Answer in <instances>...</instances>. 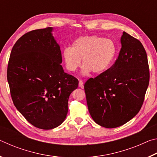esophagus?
Segmentation results:
<instances>
[{"instance_id":"esophagus-1","label":"esophagus","mask_w":157,"mask_h":157,"mask_svg":"<svg viewBox=\"0 0 157 157\" xmlns=\"http://www.w3.org/2000/svg\"><path fill=\"white\" fill-rule=\"evenodd\" d=\"M83 81L82 80H79V87H80V88L83 89L84 88V85H83Z\"/></svg>"}]
</instances>
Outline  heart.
Here are the masks:
<instances>
[{
  "mask_svg": "<svg viewBox=\"0 0 157 157\" xmlns=\"http://www.w3.org/2000/svg\"><path fill=\"white\" fill-rule=\"evenodd\" d=\"M117 52V46L113 40L96 35L82 36L73 42L71 48L63 51V59L66 67L71 72H75L81 65L82 74L88 75L91 71L99 75L109 68Z\"/></svg>",
  "mask_w": 157,
  "mask_h": 157,
  "instance_id": "1",
  "label": "heart"
}]
</instances>
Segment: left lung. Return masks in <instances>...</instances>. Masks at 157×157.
Instances as JSON below:
<instances>
[{
    "label": "left lung",
    "mask_w": 157,
    "mask_h": 157,
    "mask_svg": "<svg viewBox=\"0 0 157 157\" xmlns=\"http://www.w3.org/2000/svg\"><path fill=\"white\" fill-rule=\"evenodd\" d=\"M121 43L113 65L84 84L91 116L106 128L123 125L139 113L150 81L147 54L140 41L123 32Z\"/></svg>",
    "instance_id": "left-lung-1"
}]
</instances>
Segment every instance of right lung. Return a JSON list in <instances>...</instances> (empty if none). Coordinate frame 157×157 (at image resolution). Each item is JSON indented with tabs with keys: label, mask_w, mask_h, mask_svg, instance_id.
<instances>
[{
	"label": "right lung",
	"mask_w": 157,
	"mask_h": 157,
	"mask_svg": "<svg viewBox=\"0 0 157 157\" xmlns=\"http://www.w3.org/2000/svg\"><path fill=\"white\" fill-rule=\"evenodd\" d=\"M51 27L29 32L16 42L7 78L17 110L37 128L51 129L65 120L68 98L79 81L65 73Z\"/></svg>",
	"instance_id": "add662e5"
}]
</instances>
